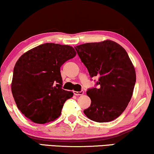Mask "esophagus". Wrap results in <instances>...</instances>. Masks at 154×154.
<instances>
[{
	"label": "esophagus",
	"instance_id": "esophagus-1",
	"mask_svg": "<svg viewBox=\"0 0 154 154\" xmlns=\"http://www.w3.org/2000/svg\"><path fill=\"white\" fill-rule=\"evenodd\" d=\"M83 93H84L83 90H81V91H79V92H78V91H73V94H74L75 95H77V96L82 95V94H83Z\"/></svg>",
	"mask_w": 154,
	"mask_h": 154
}]
</instances>
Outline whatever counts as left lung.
I'll list each match as a JSON object with an SVG mask.
<instances>
[{
  "label": "left lung",
  "mask_w": 154,
  "mask_h": 154,
  "mask_svg": "<svg viewBox=\"0 0 154 154\" xmlns=\"http://www.w3.org/2000/svg\"><path fill=\"white\" fill-rule=\"evenodd\" d=\"M74 48L90 77L98 78L95 87L88 89L91 104L84 113L98 123L113 121L128 106L136 83L135 70L127 52L111 41Z\"/></svg>",
  "instance_id": "left-lung-1"
}]
</instances>
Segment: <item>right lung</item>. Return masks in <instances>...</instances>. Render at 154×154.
<instances>
[{
  "mask_svg": "<svg viewBox=\"0 0 154 154\" xmlns=\"http://www.w3.org/2000/svg\"><path fill=\"white\" fill-rule=\"evenodd\" d=\"M69 45L44 43L22 54L16 62L12 93L21 112L31 121L44 124L60 116L72 92L62 89V65L74 57Z\"/></svg>",
  "mask_w": 154,
  "mask_h": 154,
  "instance_id": "add662e5",
  "label": "right lung"
}]
</instances>
